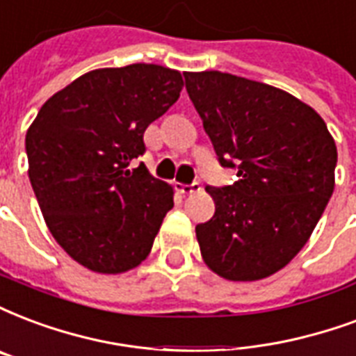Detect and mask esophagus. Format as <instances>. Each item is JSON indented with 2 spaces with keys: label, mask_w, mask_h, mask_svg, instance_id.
I'll list each match as a JSON object with an SVG mask.
<instances>
[{
  "label": "esophagus",
  "mask_w": 356,
  "mask_h": 356,
  "mask_svg": "<svg viewBox=\"0 0 356 356\" xmlns=\"http://www.w3.org/2000/svg\"><path fill=\"white\" fill-rule=\"evenodd\" d=\"M176 189L180 191L181 195H191V193H197L200 191V184L199 181H193V184H178Z\"/></svg>",
  "instance_id": "1"
}]
</instances>
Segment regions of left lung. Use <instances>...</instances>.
Here are the masks:
<instances>
[{
  "label": "left lung",
  "mask_w": 356,
  "mask_h": 356,
  "mask_svg": "<svg viewBox=\"0 0 356 356\" xmlns=\"http://www.w3.org/2000/svg\"><path fill=\"white\" fill-rule=\"evenodd\" d=\"M184 76L219 163L238 167L232 186L207 188L216 212L195 227L200 255L231 282L272 276L332 197L336 143L312 106L280 88L221 71Z\"/></svg>",
  "instance_id": "8db88e82"
}]
</instances>
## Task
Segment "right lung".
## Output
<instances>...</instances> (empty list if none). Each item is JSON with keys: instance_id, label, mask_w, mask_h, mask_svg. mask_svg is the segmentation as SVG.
I'll use <instances>...</instances> for the list:
<instances>
[{"instance_id": "add662e5", "label": "right lung", "mask_w": 356, "mask_h": 356, "mask_svg": "<svg viewBox=\"0 0 356 356\" xmlns=\"http://www.w3.org/2000/svg\"><path fill=\"white\" fill-rule=\"evenodd\" d=\"M181 86L180 71L154 63L95 69L54 93L29 125L28 175L42 218L84 268L122 274L152 251L175 189L129 163Z\"/></svg>"}]
</instances>
